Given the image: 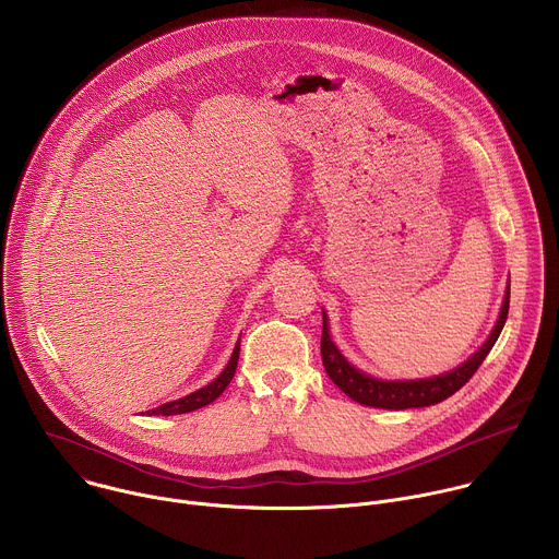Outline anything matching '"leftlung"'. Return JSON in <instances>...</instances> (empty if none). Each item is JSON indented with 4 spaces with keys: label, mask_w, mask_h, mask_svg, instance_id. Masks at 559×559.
I'll use <instances>...</instances> for the list:
<instances>
[{
    "label": "left lung",
    "mask_w": 559,
    "mask_h": 559,
    "mask_svg": "<svg viewBox=\"0 0 559 559\" xmlns=\"http://www.w3.org/2000/svg\"><path fill=\"white\" fill-rule=\"evenodd\" d=\"M507 312H509V288L498 314V321L489 334V338L483 343V347L467 358L463 365H459L456 369L443 373V376H435V378H424V380H376L362 371H358L356 367H352L343 354L336 349V345L330 338L328 332V317L323 312V334H321V358H323V367L325 373L330 376V380L352 400H356L358 404L365 406H378V408H393V411H402V408H419V406H430L437 404L445 397H450L452 393H456L472 376L474 371L480 367V362L485 360V356L489 354V349L493 347V343L500 336V330L507 321Z\"/></svg>",
    "instance_id": "8db88e82"
}]
</instances>
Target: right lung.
I'll return each instance as SVG.
<instances>
[{"label": "right lung", "instance_id": "1", "mask_svg": "<svg viewBox=\"0 0 559 559\" xmlns=\"http://www.w3.org/2000/svg\"><path fill=\"white\" fill-rule=\"evenodd\" d=\"M238 354H240V343L236 345V349H234V354H231V360L227 362L225 371H223L214 382H210L207 386H203V389H199V391H194V393H190V395H186V397H179V400H175V402L162 404V406L148 411V415H181V413H190V411L203 408V406H207L210 402H214V400L227 389V384L231 382V378H234V373H236V367H238Z\"/></svg>", "mask_w": 559, "mask_h": 559}]
</instances>
